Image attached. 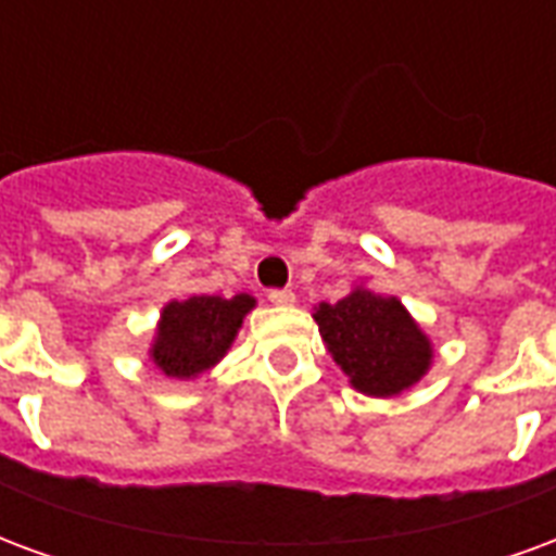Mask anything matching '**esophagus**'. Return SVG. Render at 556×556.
Returning a JSON list of instances; mask_svg holds the SVG:
<instances>
[{"label": "esophagus", "mask_w": 556, "mask_h": 556, "mask_svg": "<svg viewBox=\"0 0 556 556\" xmlns=\"http://www.w3.org/2000/svg\"><path fill=\"white\" fill-rule=\"evenodd\" d=\"M267 300L274 303V306H294V291L291 289H270L267 291Z\"/></svg>", "instance_id": "obj_1"}]
</instances>
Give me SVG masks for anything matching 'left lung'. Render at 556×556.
I'll list each match as a JSON object with an SVG mask.
<instances>
[{
    "label": "left lung",
    "mask_w": 556,
    "mask_h": 556,
    "mask_svg": "<svg viewBox=\"0 0 556 556\" xmlns=\"http://www.w3.org/2000/svg\"><path fill=\"white\" fill-rule=\"evenodd\" d=\"M312 318L336 365L362 394L406 392L433 362V344L397 298L356 286L339 303H320Z\"/></svg>",
    "instance_id": "left-lung-1"
}]
</instances>
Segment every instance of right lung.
I'll list each match as a JSON object with an SVG mask.
<instances>
[{
	"label": "right lung",
	"mask_w": 556,
	"mask_h": 556,
	"mask_svg": "<svg viewBox=\"0 0 556 556\" xmlns=\"http://www.w3.org/2000/svg\"><path fill=\"white\" fill-rule=\"evenodd\" d=\"M256 306V298H215L197 294L188 300H170L162 309L150 356L167 377L191 380L224 359L232 348L244 315Z\"/></svg>",
	"instance_id": "add662e5"
}]
</instances>
